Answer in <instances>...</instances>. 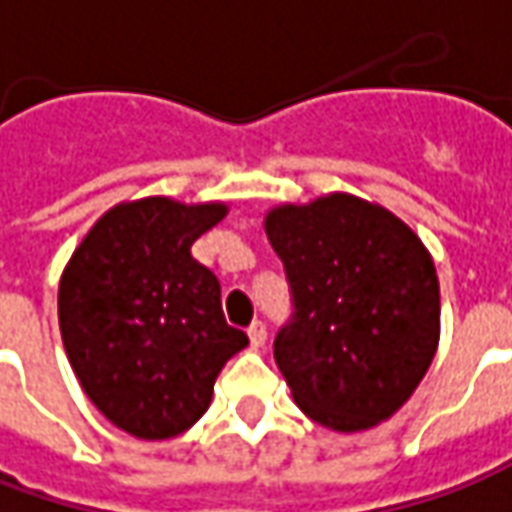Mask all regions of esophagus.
Listing matches in <instances>:
<instances>
[{
    "label": "esophagus",
    "instance_id": "obj_1",
    "mask_svg": "<svg viewBox=\"0 0 512 512\" xmlns=\"http://www.w3.org/2000/svg\"><path fill=\"white\" fill-rule=\"evenodd\" d=\"M249 343H252V348H263V343H266V326L260 320L249 326Z\"/></svg>",
    "mask_w": 512,
    "mask_h": 512
}]
</instances>
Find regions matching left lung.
<instances>
[{
    "mask_svg": "<svg viewBox=\"0 0 512 512\" xmlns=\"http://www.w3.org/2000/svg\"><path fill=\"white\" fill-rule=\"evenodd\" d=\"M266 235L294 314L274 360L300 411L328 431H368L411 399L439 345L431 252L394 212L348 192L280 203Z\"/></svg>",
    "mask_w": 512,
    "mask_h": 512,
    "instance_id": "left-lung-1",
    "label": "left lung"
}]
</instances>
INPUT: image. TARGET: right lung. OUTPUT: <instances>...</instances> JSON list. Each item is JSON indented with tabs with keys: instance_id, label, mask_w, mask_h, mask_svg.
<instances>
[{
	"instance_id": "add662e5",
	"label": "right lung",
	"mask_w": 512,
	"mask_h": 512,
	"mask_svg": "<svg viewBox=\"0 0 512 512\" xmlns=\"http://www.w3.org/2000/svg\"><path fill=\"white\" fill-rule=\"evenodd\" d=\"M221 201L152 195L107 209L59 280V328L79 385L115 428L172 439L209 408L215 379L249 337L226 326L218 277L192 243Z\"/></svg>"
}]
</instances>
